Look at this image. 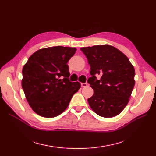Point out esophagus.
Masks as SVG:
<instances>
[{"label": "esophagus", "mask_w": 156, "mask_h": 156, "mask_svg": "<svg viewBox=\"0 0 156 156\" xmlns=\"http://www.w3.org/2000/svg\"><path fill=\"white\" fill-rule=\"evenodd\" d=\"M88 86V84L87 83H81V87H87Z\"/></svg>", "instance_id": "34e87169"}]
</instances>
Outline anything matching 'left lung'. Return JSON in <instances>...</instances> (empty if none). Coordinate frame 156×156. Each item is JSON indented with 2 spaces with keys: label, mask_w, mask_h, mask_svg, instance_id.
I'll use <instances>...</instances> for the list:
<instances>
[{
  "label": "left lung",
  "mask_w": 156,
  "mask_h": 156,
  "mask_svg": "<svg viewBox=\"0 0 156 156\" xmlns=\"http://www.w3.org/2000/svg\"><path fill=\"white\" fill-rule=\"evenodd\" d=\"M88 59L92 77L88 83L94 90L88 99L90 107L99 116L114 117L124 110L129 101L135 81V69L129 58L109 45L81 48ZM100 74V80L96 75Z\"/></svg>",
  "instance_id": "obj_1"
}]
</instances>
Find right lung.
Listing matches in <instances>:
<instances>
[{
	"instance_id": "right-lung-1",
	"label": "right lung",
	"mask_w": 156,
	"mask_h": 156,
	"mask_svg": "<svg viewBox=\"0 0 156 156\" xmlns=\"http://www.w3.org/2000/svg\"><path fill=\"white\" fill-rule=\"evenodd\" d=\"M75 48L56 46L37 50L23 66L21 85L27 100L36 114L53 118L62 113L79 82L69 81L67 63L73 56Z\"/></svg>"
}]
</instances>
